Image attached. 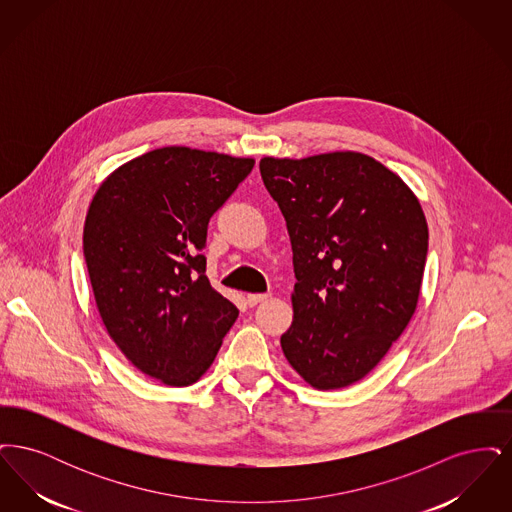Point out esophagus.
Returning a JSON list of instances; mask_svg holds the SVG:
<instances>
[{"label":"esophagus","instance_id":"1","mask_svg":"<svg viewBox=\"0 0 512 512\" xmlns=\"http://www.w3.org/2000/svg\"><path fill=\"white\" fill-rule=\"evenodd\" d=\"M268 293H247V297H245V301H247V305L249 307H255L257 303H261V301H265L267 299Z\"/></svg>","mask_w":512,"mask_h":512}]
</instances>
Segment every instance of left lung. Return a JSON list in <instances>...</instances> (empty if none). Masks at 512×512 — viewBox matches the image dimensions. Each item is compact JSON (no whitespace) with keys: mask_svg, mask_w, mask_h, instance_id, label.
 I'll return each instance as SVG.
<instances>
[{"mask_svg":"<svg viewBox=\"0 0 512 512\" xmlns=\"http://www.w3.org/2000/svg\"><path fill=\"white\" fill-rule=\"evenodd\" d=\"M290 234L293 320L280 345L315 390L347 388L378 365L413 318L428 222L413 190L359 151L263 157Z\"/></svg>","mask_w":512,"mask_h":512,"instance_id":"obj_1","label":"left lung"}]
</instances>
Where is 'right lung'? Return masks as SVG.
Segmentation results:
<instances>
[{
    "instance_id": "1",
    "label": "right lung",
    "mask_w": 512,
    "mask_h": 512,
    "mask_svg": "<svg viewBox=\"0 0 512 512\" xmlns=\"http://www.w3.org/2000/svg\"><path fill=\"white\" fill-rule=\"evenodd\" d=\"M255 159L169 146L111 172L84 222L101 322L122 355L165 386L195 384L238 309L205 276L207 224Z\"/></svg>"
}]
</instances>
